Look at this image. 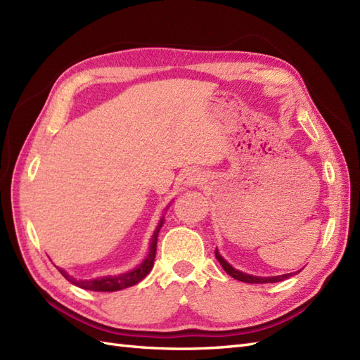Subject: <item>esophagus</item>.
I'll list each match as a JSON object with an SVG mask.
<instances>
[{"label":"esophagus","instance_id":"34e87169","mask_svg":"<svg viewBox=\"0 0 360 360\" xmlns=\"http://www.w3.org/2000/svg\"><path fill=\"white\" fill-rule=\"evenodd\" d=\"M183 183L186 184V186H195V184H201L202 183L201 172H198V171H188L183 176Z\"/></svg>","mask_w":360,"mask_h":360}]
</instances>
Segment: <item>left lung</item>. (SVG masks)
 <instances>
[{"label":"left lung","mask_w":360,"mask_h":360,"mask_svg":"<svg viewBox=\"0 0 360 360\" xmlns=\"http://www.w3.org/2000/svg\"><path fill=\"white\" fill-rule=\"evenodd\" d=\"M215 256H217L218 262L221 264V266L224 268V271H226L229 276H231L233 278H236L239 281H244V283H255V285H257V283H276V281H281V280L290 277V274L274 276V277H257V276L245 274V273H242V271H238V269L233 268L231 265H229L227 262L224 260V257H221L218 250H215ZM298 273H300V271H298Z\"/></svg>","instance_id":"8db88e82"}]
</instances>
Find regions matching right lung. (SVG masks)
Wrapping results in <instances>:
<instances>
[{
    "mask_svg": "<svg viewBox=\"0 0 360 360\" xmlns=\"http://www.w3.org/2000/svg\"><path fill=\"white\" fill-rule=\"evenodd\" d=\"M163 226V218L160 219L158 229L154 230L153 238L150 242V252L148 256L145 257V260L139 266H136L131 271H127L124 274H118V276H105V277H100V278H92V280H77L72 276L66 274V271L62 268H57L60 271V274L68 280L71 281L72 285L79 286L82 289H87V290H98V292H113V290H121L125 288H130L136 283H139L142 278L147 277V274L151 271L153 265H154V257H156V247H158V236L160 227Z\"/></svg>",
    "mask_w": 360,
    "mask_h": 360,
    "instance_id": "right-lung-1",
    "label": "right lung"
}]
</instances>
